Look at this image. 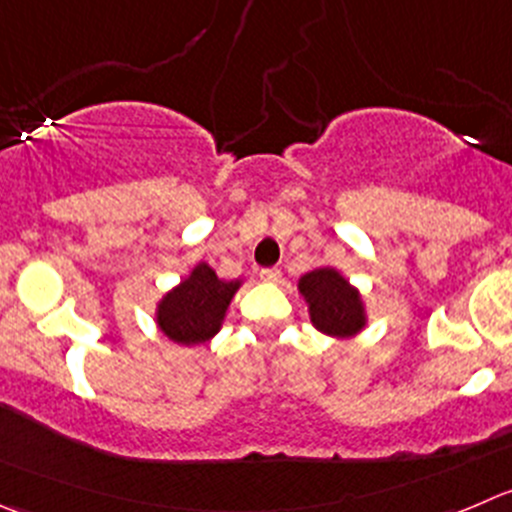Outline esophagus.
<instances>
[{"label":"esophagus","instance_id":"obj_1","mask_svg":"<svg viewBox=\"0 0 512 512\" xmlns=\"http://www.w3.org/2000/svg\"><path fill=\"white\" fill-rule=\"evenodd\" d=\"M260 277H262V280H265V282H280L282 270H280V267H262Z\"/></svg>","mask_w":512,"mask_h":512}]
</instances>
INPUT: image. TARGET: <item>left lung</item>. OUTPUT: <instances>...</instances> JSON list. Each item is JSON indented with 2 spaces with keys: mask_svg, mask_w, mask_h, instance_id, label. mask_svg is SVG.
I'll list each match as a JSON object with an SVG mask.
<instances>
[{
  "mask_svg": "<svg viewBox=\"0 0 512 512\" xmlns=\"http://www.w3.org/2000/svg\"><path fill=\"white\" fill-rule=\"evenodd\" d=\"M300 292L310 302L312 325L325 335L347 337L365 325L360 295L332 267L307 272L300 280Z\"/></svg>",
  "mask_w": 512,
  "mask_h": 512,
  "instance_id": "1",
  "label": "left lung"
}]
</instances>
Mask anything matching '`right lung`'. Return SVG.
Segmentation results:
<instances>
[{
	"instance_id": "add662e5",
	"label": "right lung",
	"mask_w": 512,
	"mask_h": 512,
	"mask_svg": "<svg viewBox=\"0 0 512 512\" xmlns=\"http://www.w3.org/2000/svg\"><path fill=\"white\" fill-rule=\"evenodd\" d=\"M240 282H227L210 265H197L157 307V325L180 345H200L222 325L227 305Z\"/></svg>"
}]
</instances>
